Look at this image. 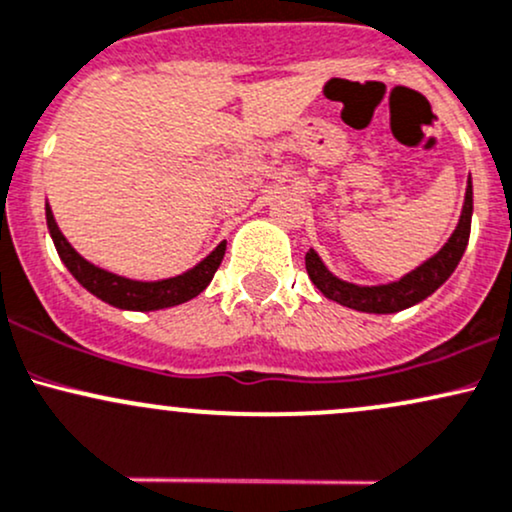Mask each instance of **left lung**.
<instances>
[{"instance_id":"8db88e82","label":"left lung","mask_w":512,"mask_h":512,"mask_svg":"<svg viewBox=\"0 0 512 512\" xmlns=\"http://www.w3.org/2000/svg\"><path fill=\"white\" fill-rule=\"evenodd\" d=\"M472 179L467 183V193H464L462 215H459V225L447 244L428 258L426 263L416 268V271L406 273L404 278L396 283L387 285H353L346 280L336 278L329 268L321 263L319 254L314 249L307 251L304 256V266H307L309 278L319 287L321 295L329 300L343 304V307L358 309V312L367 314H394L401 309L413 307V304L423 302L428 295H433L438 287L455 273L459 258H462L464 249H467L469 232H472Z\"/></svg>"}]
</instances>
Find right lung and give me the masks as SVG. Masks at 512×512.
Segmentation results:
<instances>
[{"mask_svg": "<svg viewBox=\"0 0 512 512\" xmlns=\"http://www.w3.org/2000/svg\"><path fill=\"white\" fill-rule=\"evenodd\" d=\"M45 220H48L50 237H53L57 254H60L67 271L77 278V283L86 287L91 295L99 297V300L113 304L118 309H132V312H154V309L174 307V304L198 297L210 285L212 275L220 268L227 249V241H222L210 256H205L191 271L176 275V278L149 280V283H145V280H130L123 278V275L103 271V268L86 261L84 256H79L72 249L70 241L65 239V234L60 232V227H57L50 205H45Z\"/></svg>", "mask_w": 512, "mask_h": 512, "instance_id": "right-lung-1", "label": "right lung"}]
</instances>
